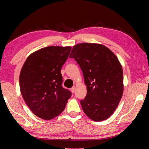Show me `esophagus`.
<instances>
[{"mask_svg": "<svg viewBox=\"0 0 149 149\" xmlns=\"http://www.w3.org/2000/svg\"><path fill=\"white\" fill-rule=\"evenodd\" d=\"M75 90V87H73L72 88V89H71V91H72L73 93H74Z\"/></svg>", "mask_w": 149, "mask_h": 149, "instance_id": "obj_1", "label": "esophagus"}]
</instances>
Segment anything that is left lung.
Segmentation results:
<instances>
[{
    "instance_id": "8db88e82",
    "label": "left lung",
    "mask_w": 149,
    "mask_h": 149,
    "mask_svg": "<svg viewBox=\"0 0 149 149\" xmlns=\"http://www.w3.org/2000/svg\"><path fill=\"white\" fill-rule=\"evenodd\" d=\"M70 57L79 65L87 86V95L80 101L83 110L93 121L108 119L118 107L123 91L122 65L117 56L97 43H79Z\"/></svg>"
}]
</instances>
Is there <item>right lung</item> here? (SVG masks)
<instances>
[{
    "mask_svg": "<svg viewBox=\"0 0 149 149\" xmlns=\"http://www.w3.org/2000/svg\"><path fill=\"white\" fill-rule=\"evenodd\" d=\"M71 47L50 46L27 57L19 74L20 91L33 114L51 120L63 112L72 93L62 86L61 68Z\"/></svg>",
    "mask_w": 149,
    "mask_h": 149,
    "instance_id": "obj_1",
    "label": "right lung"
}]
</instances>
